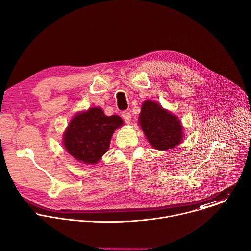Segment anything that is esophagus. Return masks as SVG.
I'll return each mask as SVG.
<instances>
[{
    "label": "esophagus",
    "instance_id": "1",
    "mask_svg": "<svg viewBox=\"0 0 251 251\" xmlns=\"http://www.w3.org/2000/svg\"><path fill=\"white\" fill-rule=\"evenodd\" d=\"M122 117H123L124 121H125L127 124H129V123L131 122L132 116H131V113H130L129 111H124V112H122Z\"/></svg>",
    "mask_w": 251,
    "mask_h": 251
}]
</instances>
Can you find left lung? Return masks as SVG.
Masks as SVG:
<instances>
[{
    "mask_svg": "<svg viewBox=\"0 0 251 251\" xmlns=\"http://www.w3.org/2000/svg\"><path fill=\"white\" fill-rule=\"evenodd\" d=\"M138 123L150 145L160 151L174 149L183 140V126L176 115L155 101L143 102Z\"/></svg>",
    "mask_w": 251,
    "mask_h": 251,
    "instance_id": "8db88e82",
    "label": "left lung"
}]
</instances>
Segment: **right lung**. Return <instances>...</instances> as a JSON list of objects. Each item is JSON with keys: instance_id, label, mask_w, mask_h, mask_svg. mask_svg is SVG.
<instances>
[{"instance_id": "right-lung-1", "label": "right lung", "mask_w": 251, "mask_h": 251, "mask_svg": "<svg viewBox=\"0 0 251 251\" xmlns=\"http://www.w3.org/2000/svg\"><path fill=\"white\" fill-rule=\"evenodd\" d=\"M122 125L121 117L106 116L100 107H91L70 120L63 134V146L78 162L97 164L108 151L114 131Z\"/></svg>"}]
</instances>
